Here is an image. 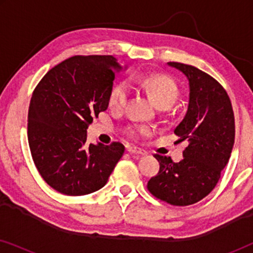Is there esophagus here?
I'll use <instances>...</instances> for the list:
<instances>
[{
    "mask_svg": "<svg viewBox=\"0 0 253 253\" xmlns=\"http://www.w3.org/2000/svg\"><path fill=\"white\" fill-rule=\"evenodd\" d=\"M129 152L130 154H136V155H146V152L140 150V148H137V147H129L126 150Z\"/></svg>",
    "mask_w": 253,
    "mask_h": 253,
    "instance_id": "1",
    "label": "esophagus"
}]
</instances>
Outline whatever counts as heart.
<instances>
[{"instance_id": "1", "label": "heart", "mask_w": 253, "mask_h": 253, "mask_svg": "<svg viewBox=\"0 0 253 253\" xmlns=\"http://www.w3.org/2000/svg\"><path fill=\"white\" fill-rule=\"evenodd\" d=\"M141 87H144L160 108H168L172 106L178 98L179 91L176 83L171 78L164 75H154L143 77L138 81ZM130 88L127 83L122 82L116 84L109 93L108 105L114 112H121L129 99ZM152 132V127L145 124H133L126 127V134L132 139L147 136Z\"/></svg>"}]
</instances>
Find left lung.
Instances as JSON below:
<instances>
[{
	"instance_id": "left-lung-1",
	"label": "left lung",
	"mask_w": 253,
	"mask_h": 253,
	"mask_svg": "<svg viewBox=\"0 0 253 253\" xmlns=\"http://www.w3.org/2000/svg\"><path fill=\"white\" fill-rule=\"evenodd\" d=\"M188 78L189 106L176 126L186 140L183 160L155 154L160 169L147 183L155 198L174 206H188L209 195L229 161L235 141V117L229 96L219 82L196 67L168 62Z\"/></svg>"
}]
</instances>
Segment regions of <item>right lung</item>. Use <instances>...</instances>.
I'll return each instance as SVG.
<instances>
[{
	"label": "right lung",
	"instance_id": "add662e5",
	"mask_svg": "<svg viewBox=\"0 0 253 253\" xmlns=\"http://www.w3.org/2000/svg\"><path fill=\"white\" fill-rule=\"evenodd\" d=\"M122 69L112 55H77L50 69L33 91L27 117L31 154L41 177L57 192L98 191L122 158L124 146L117 141L86 145L87 127L108 108Z\"/></svg>",
	"mask_w": 253,
	"mask_h": 253
}]
</instances>
